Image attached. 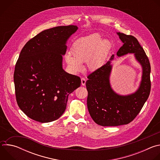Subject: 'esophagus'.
<instances>
[{
    "mask_svg": "<svg viewBox=\"0 0 160 160\" xmlns=\"http://www.w3.org/2000/svg\"><path fill=\"white\" fill-rule=\"evenodd\" d=\"M81 82H82V85L83 86H84L85 85V83H86V80L84 78H81Z\"/></svg>",
    "mask_w": 160,
    "mask_h": 160,
    "instance_id": "1",
    "label": "esophagus"
}]
</instances>
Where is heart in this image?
Instances as JSON below:
<instances>
[{
    "instance_id": "1",
    "label": "heart",
    "mask_w": 160,
    "mask_h": 160,
    "mask_svg": "<svg viewBox=\"0 0 160 160\" xmlns=\"http://www.w3.org/2000/svg\"><path fill=\"white\" fill-rule=\"evenodd\" d=\"M111 42L102 38L99 33H93L77 40L71 49L72 55L65 56L66 62L75 72H80L82 63L86 62L90 71H95L103 64L110 49Z\"/></svg>"
}]
</instances>
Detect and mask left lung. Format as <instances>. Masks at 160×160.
<instances>
[{
	"label": "left lung",
	"instance_id": "obj_1",
	"mask_svg": "<svg viewBox=\"0 0 160 160\" xmlns=\"http://www.w3.org/2000/svg\"><path fill=\"white\" fill-rule=\"evenodd\" d=\"M117 33L123 43L117 52V57L133 54L141 66L142 77L139 86L134 92L127 95L117 93L110 83L114 54L105 64L87 77L88 110L92 120L103 127L118 126L131 122L141 111L151 90V66L143 48L133 36L120 32Z\"/></svg>",
	"mask_w": 160,
	"mask_h": 160
}]
</instances>
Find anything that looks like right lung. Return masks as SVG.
<instances>
[{
	"mask_svg": "<svg viewBox=\"0 0 160 160\" xmlns=\"http://www.w3.org/2000/svg\"><path fill=\"white\" fill-rule=\"evenodd\" d=\"M78 28L69 25L45 30L22 49L14 82L18 106L30 118L41 123L58 119L68 96L80 86V77L62 68L67 41Z\"/></svg>",
	"mask_w": 160,
	"mask_h": 160,
	"instance_id": "add662e5",
	"label": "right lung"
}]
</instances>
